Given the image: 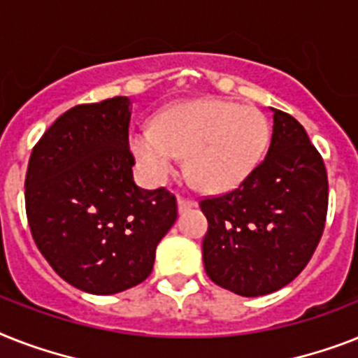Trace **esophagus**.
<instances>
[{"label": "esophagus", "mask_w": 358, "mask_h": 358, "mask_svg": "<svg viewBox=\"0 0 358 358\" xmlns=\"http://www.w3.org/2000/svg\"><path fill=\"white\" fill-rule=\"evenodd\" d=\"M189 208H194V200L187 199V196H182V194H178V209L180 211H185V209Z\"/></svg>", "instance_id": "34e87169"}]
</instances>
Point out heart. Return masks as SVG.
I'll return each instance as SVG.
<instances>
[{
    "mask_svg": "<svg viewBox=\"0 0 358 358\" xmlns=\"http://www.w3.org/2000/svg\"><path fill=\"white\" fill-rule=\"evenodd\" d=\"M270 127L254 106L222 99H196L164 110L152 129L130 136V150L139 169L152 182H165L185 171L202 191L222 193L252 174L268 147Z\"/></svg>",
    "mask_w": 358,
    "mask_h": 358,
    "instance_id": "b5f03b06",
    "label": "heart"
}]
</instances>
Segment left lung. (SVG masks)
<instances>
[{"mask_svg": "<svg viewBox=\"0 0 358 358\" xmlns=\"http://www.w3.org/2000/svg\"><path fill=\"white\" fill-rule=\"evenodd\" d=\"M272 112L263 162L235 189L199 202L208 219L206 274L246 298L294 280L315 254L327 217L329 184L320 152L292 115Z\"/></svg>", "mask_w": 358, "mask_h": 358, "instance_id": "obj_1", "label": "left lung"}]
</instances>
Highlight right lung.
<instances>
[{
  "instance_id": "right-lung-1",
  "label": "right lung",
  "mask_w": 358,
  "mask_h": 358,
  "mask_svg": "<svg viewBox=\"0 0 358 358\" xmlns=\"http://www.w3.org/2000/svg\"><path fill=\"white\" fill-rule=\"evenodd\" d=\"M129 97L78 104L34 145L25 174L33 239L64 281L115 294L152 272L156 246L176 220V196L134 184Z\"/></svg>"
}]
</instances>
